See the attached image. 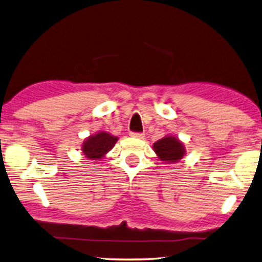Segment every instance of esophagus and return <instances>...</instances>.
<instances>
[{
  "label": "esophagus",
  "mask_w": 262,
  "mask_h": 262,
  "mask_svg": "<svg viewBox=\"0 0 262 262\" xmlns=\"http://www.w3.org/2000/svg\"><path fill=\"white\" fill-rule=\"evenodd\" d=\"M130 136L135 137V139H143L144 134H142V133H130Z\"/></svg>",
  "instance_id": "obj_1"
}]
</instances>
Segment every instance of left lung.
I'll return each instance as SVG.
<instances>
[{"label": "left lung", "instance_id": "obj_1", "mask_svg": "<svg viewBox=\"0 0 262 262\" xmlns=\"http://www.w3.org/2000/svg\"><path fill=\"white\" fill-rule=\"evenodd\" d=\"M154 150L161 161L174 164L182 159L185 155L184 144L178 137L167 135L154 143Z\"/></svg>", "mask_w": 262, "mask_h": 262}]
</instances>
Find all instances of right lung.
<instances>
[{"instance_id": "right-lung-1", "label": "right lung", "mask_w": 262, "mask_h": 262, "mask_svg": "<svg viewBox=\"0 0 262 262\" xmlns=\"http://www.w3.org/2000/svg\"><path fill=\"white\" fill-rule=\"evenodd\" d=\"M119 139L117 136L108 134L106 132H98L96 134L90 135L83 141L81 151L88 159L99 160L116 145Z\"/></svg>"}]
</instances>
